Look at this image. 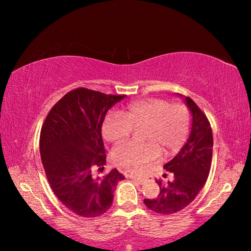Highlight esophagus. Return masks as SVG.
<instances>
[{
	"instance_id": "1",
	"label": "esophagus",
	"mask_w": 251,
	"mask_h": 251,
	"mask_svg": "<svg viewBox=\"0 0 251 251\" xmlns=\"http://www.w3.org/2000/svg\"><path fill=\"white\" fill-rule=\"evenodd\" d=\"M130 178L132 179V180H135V181H137L138 183H140V184H142V183H145L146 181L148 180L146 177H143V176H130Z\"/></svg>"
}]
</instances>
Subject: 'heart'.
<instances>
[{"label":"heart","instance_id":"obj_1","mask_svg":"<svg viewBox=\"0 0 251 251\" xmlns=\"http://www.w3.org/2000/svg\"><path fill=\"white\" fill-rule=\"evenodd\" d=\"M143 130V142H123L114 148L112 155L116 164L126 168H137L155 159L159 150L174 153L188 138L190 113L183 104H170L168 101L150 98L127 106L124 115L112 112L102 125L103 138L109 142H120L128 138L132 129Z\"/></svg>","mask_w":251,"mask_h":251}]
</instances>
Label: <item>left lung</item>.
Here are the masks:
<instances>
[{"instance_id":"8db88e82","label":"left lung","mask_w":251,"mask_h":251,"mask_svg":"<svg viewBox=\"0 0 251 251\" xmlns=\"http://www.w3.org/2000/svg\"><path fill=\"white\" fill-rule=\"evenodd\" d=\"M183 98L192 115V126L188 141L164 168L174 175V180L166 184L156 180L159 194L156 199L143 201L149 209L162 215H172L182 210L194 201L206 183L210 172L212 156V132L209 122L189 97Z\"/></svg>"}]
</instances>
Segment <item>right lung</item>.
Returning a JSON list of instances; mask_svg holds the SVG:
<instances>
[{
  "instance_id": "obj_1",
  "label": "right lung",
  "mask_w": 251,
  "mask_h": 251,
  "mask_svg": "<svg viewBox=\"0 0 251 251\" xmlns=\"http://www.w3.org/2000/svg\"><path fill=\"white\" fill-rule=\"evenodd\" d=\"M125 96L105 95L87 88L71 90L46 116L40 153L51 190L63 205L85 218L110 209L113 192L125 177L117 169L105 176V150L101 127L106 112Z\"/></svg>"
}]
</instances>
